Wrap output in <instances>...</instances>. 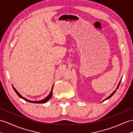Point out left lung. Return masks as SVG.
<instances>
[{
    "instance_id": "left-lung-1",
    "label": "left lung",
    "mask_w": 133,
    "mask_h": 133,
    "mask_svg": "<svg viewBox=\"0 0 133 133\" xmlns=\"http://www.w3.org/2000/svg\"><path fill=\"white\" fill-rule=\"evenodd\" d=\"M121 80L120 81V82H119V83H118V85H117V88H116V89L114 91V92L113 93H112L111 95H110V96H109V97H108L107 98H105V99H104V100H103V101H102V102H104V101H105V100H107V99H110V98L112 96H113V95L115 94V93L116 92V90L118 89V88L119 87V85H120V83H121Z\"/></svg>"
}]
</instances>
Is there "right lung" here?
Listing matches in <instances>:
<instances>
[{
  "instance_id": "right-lung-1",
  "label": "right lung",
  "mask_w": 133,
  "mask_h": 133,
  "mask_svg": "<svg viewBox=\"0 0 133 133\" xmlns=\"http://www.w3.org/2000/svg\"><path fill=\"white\" fill-rule=\"evenodd\" d=\"M53 85H53L52 88V89H51L50 93V94L48 95V96L45 98H44V99H43V100H41V101H30V100H29V99H26V98H24V97H23L21 96V95L20 94L18 93V91L14 87H13V86H12V87H13V89H14V90L15 91V92L16 93V94L18 95V96L19 97L21 98H22V99H24L25 101H28V102H30V103H45V102H46L48 101L50 99L51 97H52V94H53Z\"/></svg>"
}]
</instances>
